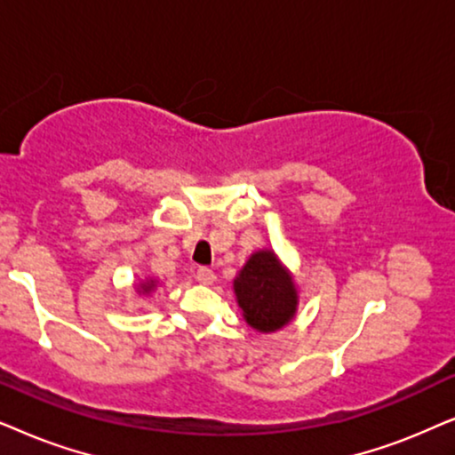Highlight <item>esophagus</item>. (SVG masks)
Masks as SVG:
<instances>
[{
  "mask_svg": "<svg viewBox=\"0 0 455 455\" xmlns=\"http://www.w3.org/2000/svg\"><path fill=\"white\" fill-rule=\"evenodd\" d=\"M196 278H197V283H202V284H212L214 283V272H212L210 268H199L197 272H196Z\"/></svg>",
  "mask_w": 455,
  "mask_h": 455,
  "instance_id": "34e87169",
  "label": "esophagus"
}]
</instances>
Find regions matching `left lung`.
Listing matches in <instances>:
<instances>
[{"mask_svg":"<svg viewBox=\"0 0 455 455\" xmlns=\"http://www.w3.org/2000/svg\"><path fill=\"white\" fill-rule=\"evenodd\" d=\"M233 291L241 316L258 332L281 331L298 314L299 289L293 272L268 247L247 258L235 276Z\"/></svg>","mask_w":455,"mask_h":455,"instance_id":"8db88e82","label":"left lung"}]
</instances>
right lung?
<instances>
[{
	"label": "right lung",
	"instance_id": "right-lung-1",
	"mask_svg": "<svg viewBox=\"0 0 455 455\" xmlns=\"http://www.w3.org/2000/svg\"><path fill=\"white\" fill-rule=\"evenodd\" d=\"M160 287V283L156 281V278H143V281H139V283H135V291H137V295H151L154 293V291Z\"/></svg>",
	"mask_w": 455,
	"mask_h": 455
}]
</instances>
